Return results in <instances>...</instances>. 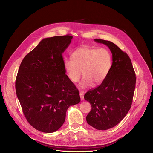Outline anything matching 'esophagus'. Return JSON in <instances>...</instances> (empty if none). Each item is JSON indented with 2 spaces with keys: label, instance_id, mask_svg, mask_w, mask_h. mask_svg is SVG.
I'll return each instance as SVG.
<instances>
[{
  "label": "esophagus",
  "instance_id": "1",
  "mask_svg": "<svg viewBox=\"0 0 153 153\" xmlns=\"http://www.w3.org/2000/svg\"><path fill=\"white\" fill-rule=\"evenodd\" d=\"M80 99L81 100H84V97H83V93L80 92Z\"/></svg>",
  "mask_w": 153,
  "mask_h": 153
}]
</instances>
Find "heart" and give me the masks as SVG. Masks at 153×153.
Returning <instances> with one entry per match:
<instances>
[{
  "label": "heart",
  "instance_id": "1",
  "mask_svg": "<svg viewBox=\"0 0 153 153\" xmlns=\"http://www.w3.org/2000/svg\"><path fill=\"white\" fill-rule=\"evenodd\" d=\"M72 59H65L63 67L69 79L77 82L84 75L79 87L85 89L93 83L100 84L104 81L110 71L112 56L107 49L82 47L76 49L71 55Z\"/></svg>",
  "mask_w": 153,
  "mask_h": 153
}]
</instances>
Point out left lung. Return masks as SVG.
Segmentation results:
<instances>
[{
  "label": "left lung",
  "instance_id": "left-lung-1",
  "mask_svg": "<svg viewBox=\"0 0 153 153\" xmlns=\"http://www.w3.org/2000/svg\"><path fill=\"white\" fill-rule=\"evenodd\" d=\"M94 41L109 48L112 53L113 63L104 81L84 96V99L91 105V110L86 119L93 128L106 130L117 125L129 111L136 77L131 61L126 53L110 41L99 39H95Z\"/></svg>",
  "mask_w": 153,
  "mask_h": 153
}]
</instances>
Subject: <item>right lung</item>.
I'll return each instance as SVG.
<instances>
[{"label":"right lung","mask_w":153,"mask_h":153,"mask_svg":"<svg viewBox=\"0 0 153 153\" xmlns=\"http://www.w3.org/2000/svg\"><path fill=\"white\" fill-rule=\"evenodd\" d=\"M72 36L42 39L22 61L16 80L17 97L29 123L43 133L63 124L68 108L80 102L63 67L62 54Z\"/></svg>","instance_id":"add662e5"}]
</instances>
